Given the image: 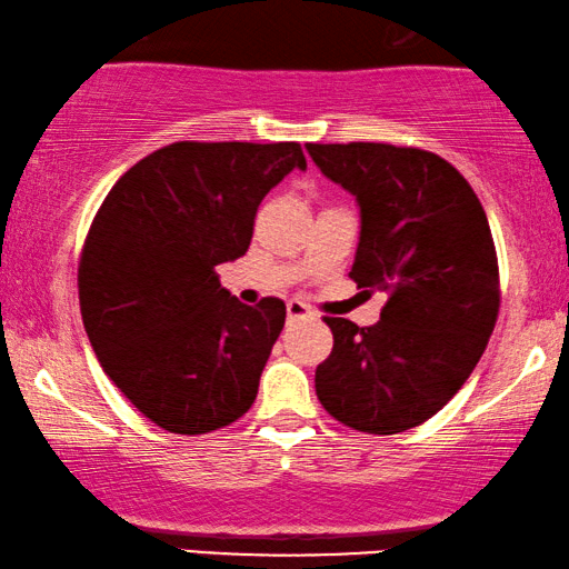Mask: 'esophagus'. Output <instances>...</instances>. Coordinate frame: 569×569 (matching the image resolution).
<instances>
[{
	"label": "esophagus",
	"mask_w": 569,
	"mask_h": 569,
	"mask_svg": "<svg viewBox=\"0 0 569 569\" xmlns=\"http://www.w3.org/2000/svg\"><path fill=\"white\" fill-rule=\"evenodd\" d=\"M287 318H290V321H306V318H313V310H310L306 302L290 300L287 302Z\"/></svg>",
	"instance_id": "1"
}]
</instances>
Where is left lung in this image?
<instances>
[{"label": "left lung", "mask_w": 569, "mask_h": 569, "mask_svg": "<svg viewBox=\"0 0 569 569\" xmlns=\"http://www.w3.org/2000/svg\"><path fill=\"white\" fill-rule=\"evenodd\" d=\"M306 150L360 207L349 277L388 295L365 329L326 318L333 349L316 368L318 401L352 430H411L453 399L495 329L500 271L485 207L448 160L417 147Z\"/></svg>", "instance_id": "obj_1"}]
</instances>
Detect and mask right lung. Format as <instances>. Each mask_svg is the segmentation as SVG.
Returning <instances> with one entry per match:
<instances>
[{
  "instance_id": "add662e5",
  "label": "right lung",
  "mask_w": 569,
  "mask_h": 569,
  "mask_svg": "<svg viewBox=\"0 0 569 569\" xmlns=\"http://www.w3.org/2000/svg\"><path fill=\"white\" fill-rule=\"evenodd\" d=\"M295 168H308L298 142H176L100 204L77 277L82 323L106 376L162 430H220L256 401L287 308L243 306L214 267L248 251L261 199Z\"/></svg>"
}]
</instances>
